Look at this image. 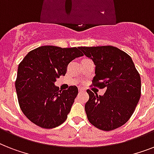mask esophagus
<instances>
[{"label": "esophagus", "instance_id": "obj_1", "mask_svg": "<svg viewBox=\"0 0 154 154\" xmlns=\"http://www.w3.org/2000/svg\"><path fill=\"white\" fill-rule=\"evenodd\" d=\"M83 92H85V89L84 88H79V93H83Z\"/></svg>", "mask_w": 154, "mask_h": 154}]
</instances>
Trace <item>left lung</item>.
I'll use <instances>...</instances> for the list:
<instances>
[{
    "instance_id": "left-lung-1",
    "label": "left lung",
    "mask_w": 154,
    "mask_h": 154,
    "mask_svg": "<svg viewBox=\"0 0 154 154\" xmlns=\"http://www.w3.org/2000/svg\"><path fill=\"white\" fill-rule=\"evenodd\" d=\"M96 65L93 85L106 89L103 96L87 89L89 99L85 105L89 122L104 131L125 124L141 97V77L126 53L111 45L79 47Z\"/></svg>"
}]
</instances>
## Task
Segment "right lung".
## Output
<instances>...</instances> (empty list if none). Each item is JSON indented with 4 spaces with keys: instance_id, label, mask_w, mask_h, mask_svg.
Returning <instances> with one entry per match:
<instances>
[{
    "instance_id": "right-lung-1",
    "label": "right lung",
    "mask_w": 154,
    "mask_h": 154,
    "mask_svg": "<svg viewBox=\"0 0 154 154\" xmlns=\"http://www.w3.org/2000/svg\"><path fill=\"white\" fill-rule=\"evenodd\" d=\"M82 56L79 48L45 45L30 51L20 61L16 91L20 109L32 123L53 129L67 119L78 89L71 85L61 91L54 82L65 76L70 61Z\"/></svg>"
}]
</instances>
